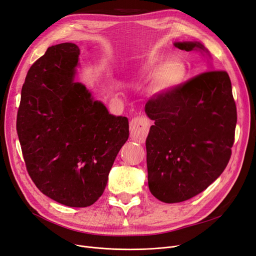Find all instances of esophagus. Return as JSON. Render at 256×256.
I'll list each match as a JSON object with an SVG mask.
<instances>
[{
  "mask_svg": "<svg viewBox=\"0 0 256 256\" xmlns=\"http://www.w3.org/2000/svg\"><path fill=\"white\" fill-rule=\"evenodd\" d=\"M150 128V121L148 118L138 116L132 118L130 122V134L132 140L137 142L146 141V135Z\"/></svg>",
  "mask_w": 256,
  "mask_h": 256,
  "instance_id": "obj_1",
  "label": "esophagus"
}]
</instances>
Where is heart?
Listing matches in <instances>:
<instances>
[{
  "label": "heart",
  "instance_id": "b5f03b06",
  "mask_svg": "<svg viewBox=\"0 0 256 256\" xmlns=\"http://www.w3.org/2000/svg\"><path fill=\"white\" fill-rule=\"evenodd\" d=\"M143 71L148 76H154L150 90L157 96L172 93L182 84L186 77V66L181 60H170L162 64V58L158 55L146 60Z\"/></svg>",
  "mask_w": 256,
  "mask_h": 256
}]
</instances>
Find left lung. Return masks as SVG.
<instances>
[{"label":"left lung","instance_id":"obj_1","mask_svg":"<svg viewBox=\"0 0 256 256\" xmlns=\"http://www.w3.org/2000/svg\"><path fill=\"white\" fill-rule=\"evenodd\" d=\"M174 45L208 52L196 42ZM146 113L154 120L146 142L148 187L154 198L164 203L186 201L224 172L238 120L226 71L203 72L168 95H154Z\"/></svg>","mask_w":256,"mask_h":256}]
</instances>
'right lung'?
I'll return each mask as SVG.
<instances>
[{"label": "right lung", "instance_id": "obj_1", "mask_svg": "<svg viewBox=\"0 0 256 256\" xmlns=\"http://www.w3.org/2000/svg\"><path fill=\"white\" fill-rule=\"evenodd\" d=\"M80 48L49 47L22 88L16 130L27 172L38 190L70 207L102 196L116 156L128 138L126 117L108 114L73 82Z\"/></svg>", "mask_w": 256, "mask_h": 256}]
</instances>
